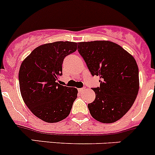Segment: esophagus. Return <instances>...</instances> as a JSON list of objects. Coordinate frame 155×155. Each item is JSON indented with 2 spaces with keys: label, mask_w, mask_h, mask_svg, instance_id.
Wrapping results in <instances>:
<instances>
[{
  "label": "esophagus",
  "mask_w": 155,
  "mask_h": 155,
  "mask_svg": "<svg viewBox=\"0 0 155 155\" xmlns=\"http://www.w3.org/2000/svg\"><path fill=\"white\" fill-rule=\"evenodd\" d=\"M84 91H85V87H82V88H80V89H78V91L81 93L84 92Z\"/></svg>",
  "instance_id": "esophagus-1"
}]
</instances>
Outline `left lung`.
Listing matches in <instances>:
<instances>
[{
  "label": "left lung",
  "instance_id": "left-lung-1",
  "mask_svg": "<svg viewBox=\"0 0 155 155\" xmlns=\"http://www.w3.org/2000/svg\"><path fill=\"white\" fill-rule=\"evenodd\" d=\"M78 50L93 76L100 77V87L92 88L96 97L87 105L94 119L115 123L132 107L139 89L138 68L132 54L115 42H79Z\"/></svg>",
  "mask_w": 155,
  "mask_h": 155
}]
</instances>
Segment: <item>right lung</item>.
I'll use <instances>...</instances> for the list:
<instances>
[{
    "instance_id": "add662e5",
    "label": "right lung",
    "mask_w": 155,
    "mask_h": 155,
    "mask_svg": "<svg viewBox=\"0 0 155 155\" xmlns=\"http://www.w3.org/2000/svg\"><path fill=\"white\" fill-rule=\"evenodd\" d=\"M76 50L77 42L44 44L35 48L20 65L19 84L23 101L36 117L46 123L65 119L78 97L77 88L58 83L64 58Z\"/></svg>"
}]
</instances>
